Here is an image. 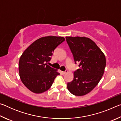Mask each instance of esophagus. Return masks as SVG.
I'll return each mask as SVG.
<instances>
[{"label":"esophagus","mask_w":121,"mask_h":121,"mask_svg":"<svg viewBox=\"0 0 121 121\" xmlns=\"http://www.w3.org/2000/svg\"><path fill=\"white\" fill-rule=\"evenodd\" d=\"M68 71L67 70H65V71H63L62 72V73H63V74H65V73H68Z\"/></svg>","instance_id":"obj_1"}]
</instances>
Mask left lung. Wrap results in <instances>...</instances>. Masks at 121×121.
<instances>
[{
    "label": "left lung",
    "instance_id": "8db88e82",
    "mask_svg": "<svg viewBox=\"0 0 121 121\" xmlns=\"http://www.w3.org/2000/svg\"><path fill=\"white\" fill-rule=\"evenodd\" d=\"M75 63L79 69L73 73V79L67 83L71 93L82 96L91 92L101 79L106 67L105 54L93 40L85 37H65Z\"/></svg>",
    "mask_w": 121,
    "mask_h": 121
}]
</instances>
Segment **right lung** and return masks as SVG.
Instances as JSON below:
<instances>
[{
    "label": "right lung",
    "mask_w": 121,
    "mask_h": 121,
    "mask_svg": "<svg viewBox=\"0 0 121 121\" xmlns=\"http://www.w3.org/2000/svg\"><path fill=\"white\" fill-rule=\"evenodd\" d=\"M65 40L62 37H44L35 41L22 53L19 60L20 77L30 91L35 93L44 92L60 75L47 63L51 60L55 49Z\"/></svg>",
    "instance_id": "right-lung-1"
}]
</instances>
